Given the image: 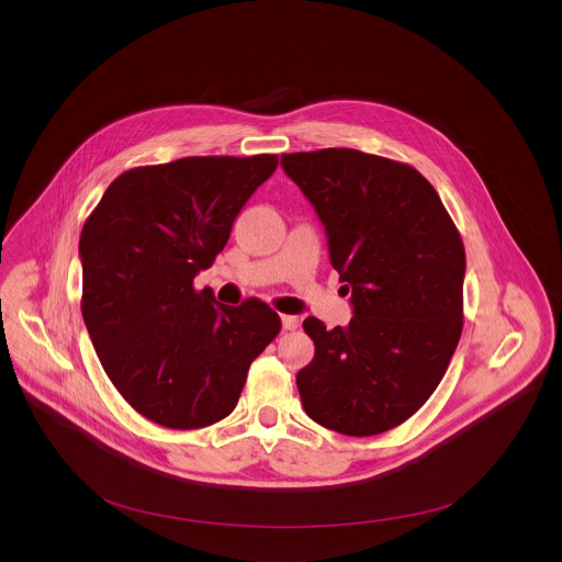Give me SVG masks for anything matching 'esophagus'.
I'll use <instances>...</instances> for the list:
<instances>
[{
  "label": "esophagus",
  "mask_w": 562,
  "mask_h": 562,
  "mask_svg": "<svg viewBox=\"0 0 562 562\" xmlns=\"http://www.w3.org/2000/svg\"><path fill=\"white\" fill-rule=\"evenodd\" d=\"M300 325V319L295 315H282V329L284 331H295Z\"/></svg>",
  "instance_id": "esophagus-1"
}]
</instances>
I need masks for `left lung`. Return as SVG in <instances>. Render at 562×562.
I'll return each instance as SVG.
<instances>
[{
  "label": "left lung",
  "instance_id": "8db88e82",
  "mask_svg": "<svg viewBox=\"0 0 562 562\" xmlns=\"http://www.w3.org/2000/svg\"><path fill=\"white\" fill-rule=\"evenodd\" d=\"M284 173L323 220L353 317L302 327L297 371L311 420L375 436L412 418L440 384L462 334L464 247L436 189L409 165L356 148L284 153Z\"/></svg>",
  "mask_w": 562,
  "mask_h": 562
}]
</instances>
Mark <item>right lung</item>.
I'll return each instance as SVG.
<instances>
[{
  "mask_svg": "<svg viewBox=\"0 0 562 562\" xmlns=\"http://www.w3.org/2000/svg\"><path fill=\"white\" fill-rule=\"evenodd\" d=\"M278 155H195L111 182L79 235L82 315L126 403L169 429L226 418L251 362L280 334L262 300L217 304L195 276L215 262L233 220Z\"/></svg>",
  "mask_w": 562,
  "mask_h": 562,
  "instance_id": "obj_1",
  "label": "right lung"
}]
</instances>
